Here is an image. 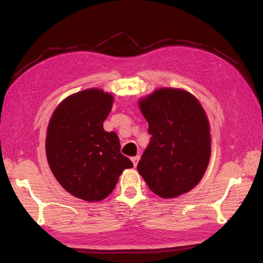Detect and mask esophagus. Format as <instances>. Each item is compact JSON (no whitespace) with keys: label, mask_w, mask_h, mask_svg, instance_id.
<instances>
[{"label":"esophagus","mask_w":263,"mask_h":263,"mask_svg":"<svg viewBox=\"0 0 263 263\" xmlns=\"http://www.w3.org/2000/svg\"><path fill=\"white\" fill-rule=\"evenodd\" d=\"M139 159H140L139 156H136V157H133V158H132V161H133V163H134V166H137V163H138V161H139Z\"/></svg>","instance_id":"obj_1"}]
</instances>
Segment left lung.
Masks as SVG:
<instances>
[{"mask_svg":"<svg viewBox=\"0 0 263 263\" xmlns=\"http://www.w3.org/2000/svg\"><path fill=\"white\" fill-rule=\"evenodd\" d=\"M149 124L150 142L137 170L162 198L192 190L211 158L210 123L200 102L181 89L162 87L139 101Z\"/></svg>","mask_w":263,"mask_h":263,"instance_id":"left-lung-1","label":"left lung"}]
</instances>
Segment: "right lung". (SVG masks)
<instances>
[{
	"label": "right lung",
	"instance_id": "add662e5",
	"mask_svg": "<svg viewBox=\"0 0 263 263\" xmlns=\"http://www.w3.org/2000/svg\"><path fill=\"white\" fill-rule=\"evenodd\" d=\"M113 97L99 89L70 95L54 109L47 128L46 155L60 185L86 202H99L112 193L119 176L133 162L121 154L116 133L103 122Z\"/></svg>",
	"mask_w": 263,
	"mask_h": 263
}]
</instances>
